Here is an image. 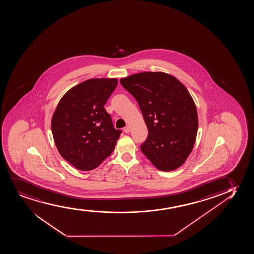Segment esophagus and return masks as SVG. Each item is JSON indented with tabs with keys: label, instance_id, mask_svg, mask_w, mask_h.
<instances>
[{
	"label": "esophagus",
	"instance_id": "34e87169",
	"mask_svg": "<svg viewBox=\"0 0 254 254\" xmlns=\"http://www.w3.org/2000/svg\"><path fill=\"white\" fill-rule=\"evenodd\" d=\"M124 131L126 132V133H128V132L130 131V127L129 126H126V128H124Z\"/></svg>",
	"mask_w": 254,
	"mask_h": 254
}]
</instances>
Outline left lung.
<instances>
[{"instance_id": "1", "label": "left lung", "mask_w": 254, "mask_h": 254, "mask_svg": "<svg viewBox=\"0 0 254 254\" xmlns=\"http://www.w3.org/2000/svg\"><path fill=\"white\" fill-rule=\"evenodd\" d=\"M120 83L138 103L148 127L141 152L159 170H176L192 151L198 128L196 105L187 87L161 71L132 74Z\"/></svg>"}]
</instances>
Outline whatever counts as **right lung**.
<instances>
[{
  "label": "right lung",
  "instance_id": "obj_1",
  "mask_svg": "<svg viewBox=\"0 0 254 254\" xmlns=\"http://www.w3.org/2000/svg\"><path fill=\"white\" fill-rule=\"evenodd\" d=\"M117 78L88 79L62 97L52 119L55 144L62 157L81 171L99 167L113 153L121 130L113 127L104 106Z\"/></svg>",
  "mask_w": 254,
  "mask_h": 254
}]
</instances>
